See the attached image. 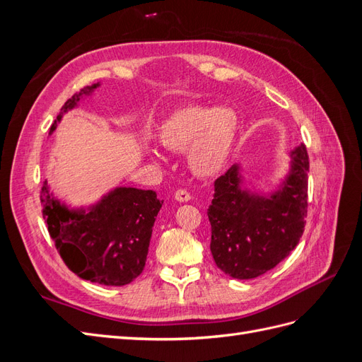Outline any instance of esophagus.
Masks as SVG:
<instances>
[{
    "mask_svg": "<svg viewBox=\"0 0 362 362\" xmlns=\"http://www.w3.org/2000/svg\"><path fill=\"white\" fill-rule=\"evenodd\" d=\"M175 199L178 202H189L192 199V194L185 190H177L175 192Z\"/></svg>",
    "mask_w": 362,
    "mask_h": 362,
    "instance_id": "34e87169",
    "label": "esophagus"
}]
</instances>
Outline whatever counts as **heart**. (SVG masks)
Listing matches in <instances>:
<instances>
[{
	"instance_id": "b5f03b06",
	"label": "heart",
	"mask_w": 362,
	"mask_h": 362,
	"mask_svg": "<svg viewBox=\"0 0 362 362\" xmlns=\"http://www.w3.org/2000/svg\"><path fill=\"white\" fill-rule=\"evenodd\" d=\"M240 133V117L231 107L187 105L173 112L158 127L160 145L170 151L187 149L190 170L201 178H213L231 163ZM160 163V152L149 151Z\"/></svg>"
}]
</instances>
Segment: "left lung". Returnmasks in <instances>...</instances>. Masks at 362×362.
<instances>
[{"mask_svg": "<svg viewBox=\"0 0 362 362\" xmlns=\"http://www.w3.org/2000/svg\"><path fill=\"white\" fill-rule=\"evenodd\" d=\"M288 156V168L272 190L246 185L242 163L216 180L206 214L211 254L225 275L254 279L298 246L306 223L310 163L303 144Z\"/></svg>", "mask_w": 362, "mask_h": 362, "instance_id": "obj_1", "label": "left lung"}]
</instances>
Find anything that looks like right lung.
<instances>
[{"label":"right lung","instance_id":"obj_1","mask_svg":"<svg viewBox=\"0 0 362 362\" xmlns=\"http://www.w3.org/2000/svg\"><path fill=\"white\" fill-rule=\"evenodd\" d=\"M100 86H87L64 103L49 136L56 133L63 116L92 98ZM40 202L49 235L76 276L122 287L144 272L152 228L163 205L154 190L116 185L95 202L72 206L57 198L47 180Z\"/></svg>","mask_w":362,"mask_h":362}]
</instances>
